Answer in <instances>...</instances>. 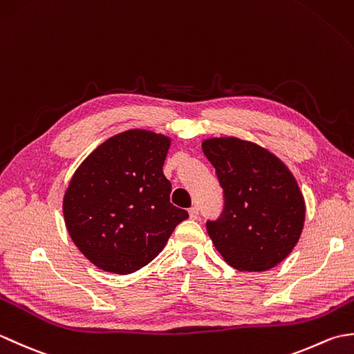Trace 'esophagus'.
Listing matches in <instances>:
<instances>
[{
    "mask_svg": "<svg viewBox=\"0 0 354 354\" xmlns=\"http://www.w3.org/2000/svg\"><path fill=\"white\" fill-rule=\"evenodd\" d=\"M189 214H190V219L196 221L198 217H199V209H198L196 207H192V208L189 209Z\"/></svg>",
    "mask_w": 354,
    "mask_h": 354,
    "instance_id": "esophagus-1",
    "label": "esophagus"
}]
</instances>
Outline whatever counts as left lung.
I'll use <instances>...</instances> for the list:
<instances>
[{"label": "left lung", "mask_w": 354, "mask_h": 354, "mask_svg": "<svg viewBox=\"0 0 354 354\" xmlns=\"http://www.w3.org/2000/svg\"><path fill=\"white\" fill-rule=\"evenodd\" d=\"M223 189V212L207 221L208 236L225 261L261 272L292 252L304 227V198L281 160L234 137L202 142Z\"/></svg>", "instance_id": "obj_1"}]
</instances>
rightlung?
<instances>
[{
    "label": "right lung",
    "instance_id": "1",
    "mask_svg": "<svg viewBox=\"0 0 354 354\" xmlns=\"http://www.w3.org/2000/svg\"><path fill=\"white\" fill-rule=\"evenodd\" d=\"M170 138L142 129L114 135L74 173L64 196L74 245L106 272L132 274L152 261L189 217L170 202L162 173Z\"/></svg>",
    "mask_w": 354,
    "mask_h": 354
}]
</instances>
